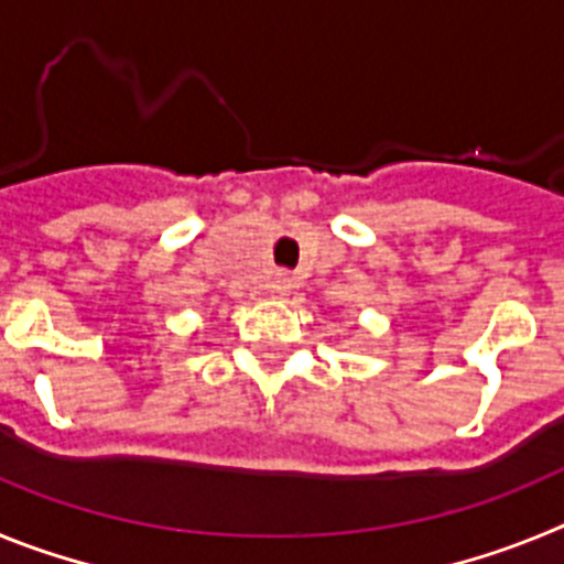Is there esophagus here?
<instances>
[{
    "label": "esophagus",
    "mask_w": 564,
    "mask_h": 564,
    "mask_svg": "<svg viewBox=\"0 0 564 564\" xmlns=\"http://www.w3.org/2000/svg\"><path fill=\"white\" fill-rule=\"evenodd\" d=\"M268 291H271V296H276V299L288 296V293L293 291V276L291 273L276 271L271 279H268Z\"/></svg>",
    "instance_id": "1"
}]
</instances>
